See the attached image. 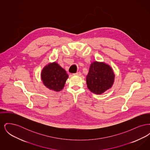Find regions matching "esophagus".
Segmentation results:
<instances>
[{
  "mask_svg": "<svg viewBox=\"0 0 150 150\" xmlns=\"http://www.w3.org/2000/svg\"><path fill=\"white\" fill-rule=\"evenodd\" d=\"M74 75H77V76H80V75H81V73L80 72H78L74 74Z\"/></svg>",
  "mask_w": 150,
  "mask_h": 150,
  "instance_id": "obj_1",
  "label": "esophagus"
}]
</instances>
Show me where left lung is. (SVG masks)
Instances as JSON below:
<instances>
[{
	"instance_id": "obj_1",
	"label": "left lung",
	"mask_w": 150,
	"mask_h": 150,
	"mask_svg": "<svg viewBox=\"0 0 150 150\" xmlns=\"http://www.w3.org/2000/svg\"><path fill=\"white\" fill-rule=\"evenodd\" d=\"M115 77L114 70L109 64L94 61L86 78L87 87L92 93L101 94L112 88Z\"/></svg>"
}]
</instances>
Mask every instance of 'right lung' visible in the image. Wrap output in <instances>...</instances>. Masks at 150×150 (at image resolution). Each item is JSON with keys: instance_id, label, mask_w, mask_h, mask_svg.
<instances>
[{"instance_id": "obj_1", "label": "right lung", "mask_w": 150, "mask_h": 150, "mask_svg": "<svg viewBox=\"0 0 150 150\" xmlns=\"http://www.w3.org/2000/svg\"><path fill=\"white\" fill-rule=\"evenodd\" d=\"M69 75L56 62L46 64L42 70L41 79L43 84L52 91H61L64 88Z\"/></svg>"}]
</instances>
